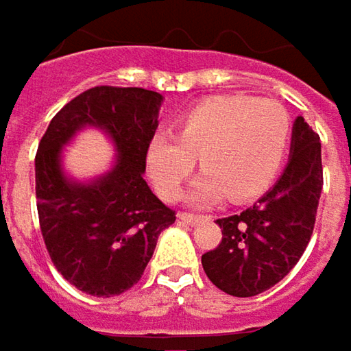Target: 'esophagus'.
Masks as SVG:
<instances>
[{
  "label": "esophagus",
  "mask_w": 351,
  "mask_h": 351,
  "mask_svg": "<svg viewBox=\"0 0 351 351\" xmlns=\"http://www.w3.org/2000/svg\"><path fill=\"white\" fill-rule=\"evenodd\" d=\"M178 217L182 219V221H186V223H189V226H195L197 221H202L204 219V215H195V213H178Z\"/></svg>",
  "instance_id": "34e87169"
}]
</instances>
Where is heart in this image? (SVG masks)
Instances as JSON below:
<instances>
[{"instance_id": "obj_1", "label": "heart", "mask_w": 351, "mask_h": 351, "mask_svg": "<svg viewBox=\"0 0 351 351\" xmlns=\"http://www.w3.org/2000/svg\"><path fill=\"white\" fill-rule=\"evenodd\" d=\"M291 136L289 113L269 99L219 95L193 106L178 121V136L158 134L145 163L154 186L176 199L199 158L206 173L193 184L189 202L250 199L269 188L284 163Z\"/></svg>"}]
</instances>
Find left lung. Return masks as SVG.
<instances>
[{"instance_id": "obj_1", "label": "left lung", "mask_w": 351, "mask_h": 351, "mask_svg": "<svg viewBox=\"0 0 351 351\" xmlns=\"http://www.w3.org/2000/svg\"><path fill=\"white\" fill-rule=\"evenodd\" d=\"M322 186L319 136L298 115L288 165L274 188L238 215L217 219L221 243L202 256L213 286L250 298L282 282L312 238Z\"/></svg>"}]
</instances>
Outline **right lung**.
Instances as JSON below:
<instances>
[{"label": "right lung", "instance_id": "right-lung-1", "mask_svg": "<svg viewBox=\"0 0 351 351\" xmlns=\"http://www.w3.org/2000/svg\"><path fill=\"white\" fill-rule=\"evenodd\" d=\"M163 95L99 86L80 93L49 121L36 156L39 226L49 258L84 293L110 298L138 284L158 238L176 213L154 195L145 173ZM84 129H99L116 158L104 174L77 180L62 149Z\"/></svg>", "mask_w": 351, "mask_h": 351}]
</instances>
